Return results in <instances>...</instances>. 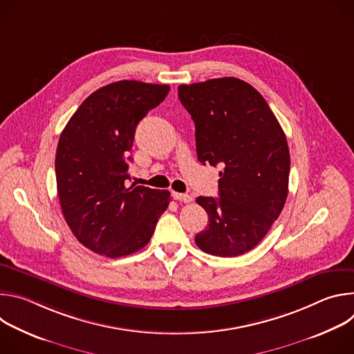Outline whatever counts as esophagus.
<instances>
[{
  "mask_svg": "<svg viewBox=\"0 0 354 354\" xmlns=\"http://www.w3.org/2000/svg\"><path fill=\"white\" fill-rule=\"evenodd\" d=\"M172 196H174V198H175V200L182 201V203H192V201H193V197H192L190 194L176 193V192H174V193H172Z\"/></svg>",
  "mask_w": 354,
  "mask_h": 354,
  "instance_id": "esophagus-1",
  "label": "esophagus"
}]
</instances>
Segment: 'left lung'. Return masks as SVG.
<instances>
[{
    "label": "left lung",
    "instance_id": "left-lung-1",
    "mask_svg": "<svg viewBox=\"0 0 354 354\" xmlns=\"http://www.w3.org/2000/svg\"><path fill=\"white\" fill-rule=\"evenodd\" d=\"M196 127L201 164L221 165L218 196L196 198L209 225L194 236L206 254L234 258L254 249L279 218L288 194L290 151L265 97L248 82L214 78L179 85Z\"/></svg>",
    "mask_w": 354,
    "mask_h": 354
}]
</instances>
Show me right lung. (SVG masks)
Wrapping results in <instances>:
<instances>
[{
  "instance_id": "1",
  "label": "right lung",
  "mask_w": 354,
  "mask_h": 354,
  "mask_svg": "<svg viewBox=\"0 0 354 354\" xmlns=\"http://www.w3.org/2000/svg\"><path fill=\"white\" fill-rule=\"evenodd\" d=\"M168 92L169 85L129 80L105 85L84 100L60 136V206L75 238L97 255L142 249L168 209V190L126 186L136 127Z\"/></svg>"
}]
</instances>
